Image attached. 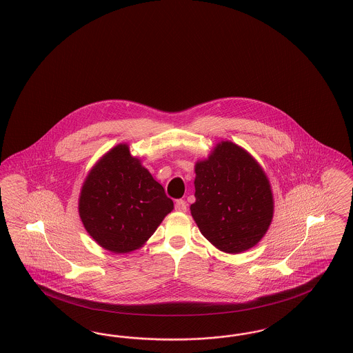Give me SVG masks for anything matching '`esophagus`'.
Segmentation results:
<instances>
[{"label":"esophagus","instance_id":"esophagus-1","mask_svg":"<svg viewBox=\"0 0 353 353\" xmlns=\"http://www.w3.org/2000/svg\"><path fill=\"white\" fill-rule=\"evenodd\" d=\"M186 208H188V205H186V202L183 201V199H177L176 201V203H174V209L177 210V212H186Z\"/></svg>","mask_w":353,"mask_h":353}]
</instances>
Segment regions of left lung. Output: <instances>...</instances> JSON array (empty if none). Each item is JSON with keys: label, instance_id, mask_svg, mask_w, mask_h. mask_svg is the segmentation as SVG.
Wrapping results in <instances>:
<instances>
[{"label": "left lung", "instance_id": "obj_1", "mask_svg": "<svg viewBox=\"0 0 353 353\" xmlns=\"http://www.w3.org/2000/svg\"><path fill=\"white\" fill-rule=\"evenodd\" d=\"M194 170L190 212L201 234L226 254L252 248L273 218L270 185L259 163L232 141H221Z\"/></svg>", "mask_w": 353, "mask_h": 353}]
</instances>
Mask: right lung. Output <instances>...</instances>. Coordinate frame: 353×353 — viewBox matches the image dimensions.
I'll return each mask as SVG.
<instances>
[{
	"instance_id": "right-lung-1",
	"label": "right lung",
	"mask_w": 353,
	"mask_h": 353,
	"mask_svg": "<svg viewBox=\"0 0 353 353\" xmlns=\"http://www.w3.org/2000/svg\"><path fill=\"white\" fill-rule=\"evenodd\" d=\"M173 210V201L127 144L110 150L89 172L79 198L85 230L114 254L138 250Z\"/></svg>"
}]
</instances>
